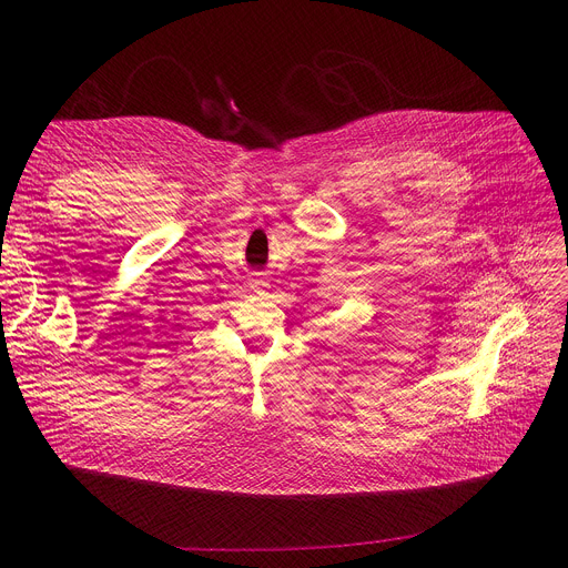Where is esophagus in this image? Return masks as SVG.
<instances>
[{
    "mask_svg": "<svg viewBox=\"0 0 568 568\" xmlns=\"http://www.w3.org/2000/svg\"><path fill=\"white\" fill-rule=\"evenodd\" d=\"M251 287H253V290H260V287H264V281H262V278H253V281H251Z\"/></svg>",
    "mask_w": 568,
    "mask_h": 568,
    "instance_id": "obj_1",
    "label": "esophagus"
}]
</instances>
